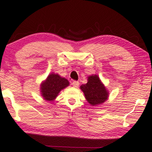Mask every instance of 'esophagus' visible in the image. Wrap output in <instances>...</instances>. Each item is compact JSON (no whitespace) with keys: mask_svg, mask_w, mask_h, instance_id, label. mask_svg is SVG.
I'll return each instance as SVG.
<instances>
[{"mask_svg":"<svg viewBox=\"0 0 152 152\" xmlns=\"http://www.w3.org/2000/svg\"><path fill=\"white\" fill-rule=\"evenodd\" d=\"M79 84H80V83L78 81H74L72 82V85L74 87H78L79 86Z\"/></svg>","mask_w":152,"mask_h":152,"instance_id":"esophagus-1","label":"esophagus"}]
</instances>
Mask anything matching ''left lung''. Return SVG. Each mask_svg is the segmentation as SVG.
Instances as JSON below:
<instances>
[{
	"label": "left lung",
	"mask_w": 152,
	"mask_h": 152,
	"mask_svg": "<svg viewBox=\"0 0 152 152\" xmlns=\"http://www.w3.org/2000/svg\"><path fill=\"white\" fill-rule=\"evenodd\" d=\"M87 83L82 84L80 87L83 92L85 99L92 106L101 104L109 98V91L102 84L101 79L96 74L88 76Z\"/></svg>",
	"instance_id": "8db88e82"
}]
</instances>
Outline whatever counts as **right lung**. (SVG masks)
<instances>
[{"label":"right lung","mask_w":152,"mask_h":152,"mask_svg":"<svg viewBox=\"0 0 152 152\" xmlns=\"http://www.w3.org/2000/svg\"><path fill=\"white\" fill-rule=\"evenodd\" d=\"M70 85L68 80L59 74L51 73L40 84V93L47 101H53L61 90Z\"/></svg>","instance_id":"1"}]
</instances>
